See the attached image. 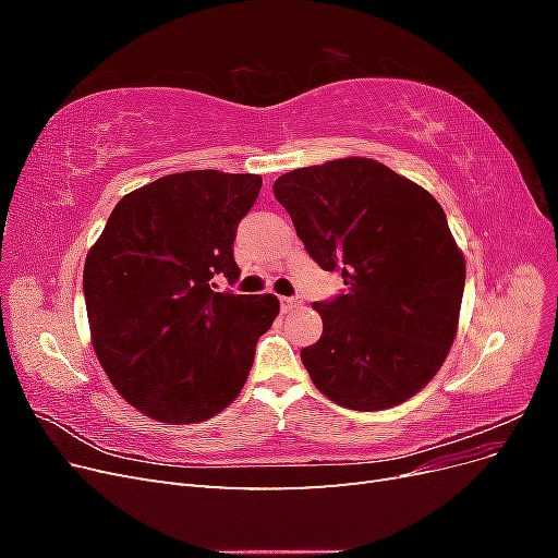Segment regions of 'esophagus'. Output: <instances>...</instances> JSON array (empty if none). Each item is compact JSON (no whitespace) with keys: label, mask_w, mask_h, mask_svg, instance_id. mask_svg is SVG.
I'll list each match as a JSON object with an SVG mask.
<instances>
[{"label":"esophagus","mask_w":558,"mask_h":558,"mask_svg":"<svg viewBox=\"0 0 558 558\" xmlns=\"http://www.w3.org/2000/svg\"><path fill=\"white\" fill-rule=\"evenodd\" d=\"M302 305V300L298 295H291V298H281V310L283 312H293Z\"/></svg>","instance_id":"34e87169"}]
</instances>
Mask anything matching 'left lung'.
Masks as SVG:
<instances>
[{"label":"left lung","instance_id":"1","mask_svg":"<svg viewBox=\"0 0 558 558\" xmlns=\"http://www.w3.org/2000/svg\"><path fill=\"white\" fill-rule=\"evenodd\" d=\"M298 238L347 289L314 302L324 335L300 351L320 393L377 412L421 391L459 324L465 263L437 199L367 158L300 167L275 181Z\"/></svg>","mask_w":558,"mask_h":558}]
</instances>
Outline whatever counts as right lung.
Listing matches in <instances>:
<instances>
[{
	"instance_id": "add662e5",
	"label": "right lung",
	"mask_w": 558,
	"mask_h": 558,
	"mask_svg": "<svg viewBox=\"0 0 558 558\" xmlns=\"http://www.w3.org/2000/svg\"><path fill=\"white\" fill-rule=\"evenodd\" d=\"M258 174L162 177L113 207L83 267L93 347L132 408L165 424L226 410L251 373L275 295L218 291L240 279L232 242Z\"/></svg>"
}]
</instances>
